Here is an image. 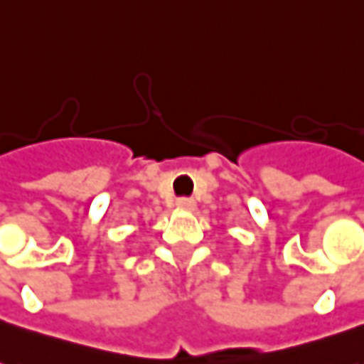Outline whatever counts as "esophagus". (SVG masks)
Wrapping results in <instances>:
<instances>
[{"instance_id":"34e87169","label":"esophagus","mask_w":364,"mask_h":364,"mask_svg":"<svg viewBox=\"0 0 364 364\" xmlns=\"http://www.w3.org/2000/svg\"><path fill=\"white\" fill-rule=\"evenodd\" d=\"M178 208H184V210H194L196 208V202L192 200V198H178Z\"/></svg>"}]
</instances>
